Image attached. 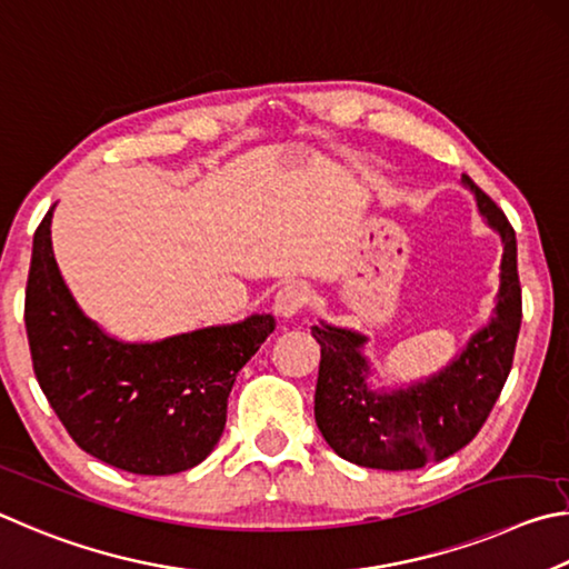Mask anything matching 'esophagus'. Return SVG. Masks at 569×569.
Instances as JSON below:
<instances>
[{"instance_id":"34e87169","label":"esophagus","mask_w":569,"mask_h":569,"mask_svg":"<svg viewBox=\"0 0 569 569\" xmlns=\"http://www.w3.org/2000/svg\"><path fill=\"white\" fill-rule=\"evenodd\" d=\"M310 305V290L302 282H287L274 295V312L279 317H295Z\"/></svg>"}]
</instances>
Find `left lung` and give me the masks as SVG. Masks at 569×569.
<instances>
[{
	"mask_svg": "<svg viewBox=\"0 0 569 569\" xmlns=\"http://www.w3.org/2000/svg\"><path fill=\"white\" fill-rule=\"evenodd\" d=\"M462 182L475 192L487 224L500 232L505 254L492 322L445 372L407 390L372 392L367 387L370 367L360 355L365 337L330 325L312 327L322 352L315 420L327 445L347 462L395 472L455 455L482 430L512 370L522 322L515 229L470 177L462 174Z\"/></svg>",
	"mask_w": 569,
	"mask_h": 569,
	"instance_id": "1",
	"label": "left lung"
}]
</instances>
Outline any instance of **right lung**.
<instances>
[{
	"mask_svg": "<svg viewBox=\"0 0 569 569\" xmlns=\"http://www.w3.org/2000/svg\"><path fill=\"white\" fill-rule=\"evenodd\" d=\"M52 212L34 232L24 325L37 382L69 437L97 460L132 475L192 470L214 450L237 372L267 335L272 315L124 345L89 322L52 252Z\"/></svg>",
	"mask_w": 569,
	"mask_h": 569,
	"instance_id": "obj_1",
	"label": "right lung"
}]
</instances>
